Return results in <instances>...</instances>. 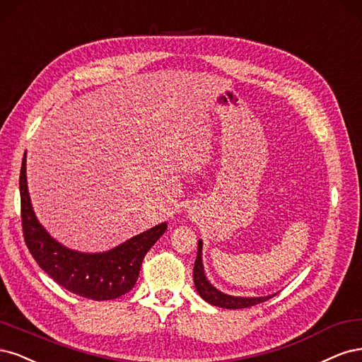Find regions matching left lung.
<instances>
[{"instance_id":"obj_1","label":"left lung","mask_w":362,"mask_h":362,"mask_svg":"<svg viewBox=\"0 0 362 362\" xmlns=\"http://www.w3.org/2000/svg\"><path fill=\"white\" fill-rule=\"evenodd\" d=\"M202 252H203V242L200 239L198 240V251H197V259L194 264V284L198 295H200L206 302H209V304L221 307V308H227V310H240V308H248L252 305L262 304V302L271 299L274 296V295H269V296H259V298H240V296H231V295L223 293V291L218 290L216 287H214L211 283H209V279L206 278Z\"/></svg>"}]
</instances>
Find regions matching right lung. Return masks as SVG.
Instances as JSON below:
<instances>
[{
  "label": "right lung",
  "instance_id": "right-lung-1",
  "mask_svg": "<svg viewBox=\"0 0 362 362\" xmlns=\"http://www.w3.org/2000/svg\"><path fill=\"white\" fill-rule=\"evenodd\" d=\"M19 192L22 231L34 260L57 284L87 299L110 300L132 290L144 255L167 230V223H162L110 251L79 252L57 242L34 215L27 185V156L22 159Z\"/></svg>",
  "mask_w": 362,
  "mask_h": 362
}]
</instances>
